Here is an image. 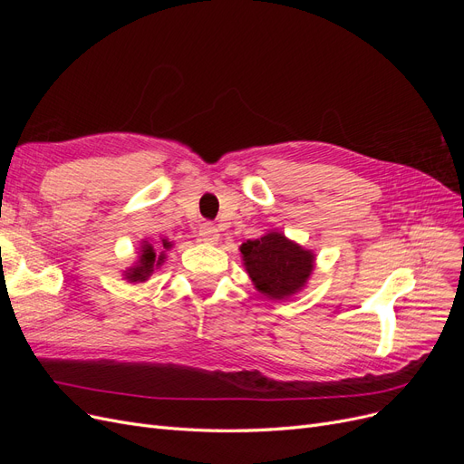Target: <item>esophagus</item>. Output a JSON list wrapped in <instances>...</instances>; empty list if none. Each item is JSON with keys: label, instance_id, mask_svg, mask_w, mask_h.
<instances>
[{"label": "esophagus", "instance_id": "esophagus-1", "mask_svg": "<svg viewBox=\"0 0 464 464\" xmlns=\"http://www.w3.org/2000/svg\"><path fill=\"white\" fill-rule=\"evenodd\" d=\"M199 237H201V242H205V244H217L220 234H218V228L215 227L213 222H203L199 227Z\"/></svg>", "mask_w": 464, "mask_h": 464}]
</instances>
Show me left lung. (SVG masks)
I'll list each match as a JSON object with an SVG mask.
<instances>
[{"label":"left lung","mask_w":464,"mask_h":464,"mask_svg":"<svg viewBox=\"0 0 464 464\" xmlns=\"http://www.w3.org/2000/svg\"><path fill=\"white\" fill-rule=\"evenodd\" d=\"M244 265L265 296L283 300L298 292L314 269V254L294 244L283 234L271 232L240 247Z\"/></svg>","instance_id":"left-lung-1"}]
</instances>
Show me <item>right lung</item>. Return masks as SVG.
<instances>
[{"label": "right lung", "mask_w": 464, "mask_h": 464, "mask_svg": "<svg viewBox=\"0 0 464 464\" xmlns=\"http://www.w3.org/2000/svg\"><path fill=\"white\" fill-rule=\"evenodd\" d=\"M170 247H172V242L168 240H162L160 244H157V247L152 244H145L141 247V257H139L137 266H133V269L128 273V278L131 283H137V280L139 283H143V280H147V276H150V273L162 265L164 251H168Z\"/></svg>", "instance_id": "1"}]
</instances>
